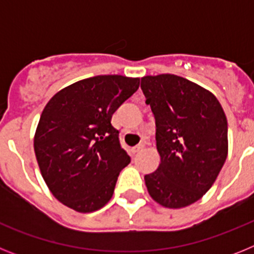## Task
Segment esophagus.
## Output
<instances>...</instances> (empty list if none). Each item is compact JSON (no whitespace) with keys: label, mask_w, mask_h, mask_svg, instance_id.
<instances>
[{"label":"esophagus","mask_w":254,"mask_h":254,"mask_svg":"<svg viewBox=\"0 0 254 254\" xmlns=\"http://www.w3.org/2000/svg\"><path fill=\"white\" fill-rule=\"evenodd\" d=\"M143 147H145V145H137V146L132 147V152H133V154H137V152L142 151Z\"/></svg>","instance_id":"esophagus-1"}]
</instances>
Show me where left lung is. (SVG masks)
Returning a JSON list of instances; mask_svg holds the SVG:
<instances>
[{
  "mask_svg": "<svg viewBox=\"0 0 254 254\" xmlns=\"http://www.w3.org/2000/svg\"><path fill=\"white\" fill-rule=\"evenodd\" d=\"M141 89L160 154L158 169L145 176L147 190L164 207H186L210 190L225 163V113L214 94L181 76H145Z\"/></svg>",
  "mask_w": 254,
  "mask_h": 254,
  "instance_id": "obj_1",
  "label": "left lung"
}]
</instances>
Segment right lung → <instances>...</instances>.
<instances>
[{
	"instance_id": "add662e5",
	"label": "right lung",
	"mask_w": 254,
	"mask_h": 254,
	"mask_svg": "<svg viewBox=\"0 0 254 254\" xmlns=\"http://www.w3.org/2000/svg\"><path fill=\"white\" fill-rule=\"evenodd\" d=\"M138 86L140 78L94 76L58 91L44 108L35 156L52 194L67 207L91 212L113 196L131 158L111 120Z\"/></svg>"
}]
</instances>
